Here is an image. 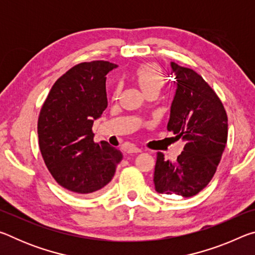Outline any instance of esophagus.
Masks as SVG:
<instances>
[{
	"label": "esophagus",
	"instance_id": "34e87169",
	"mask_svg": "<svg viewBox=\"0 0 255 255\" xmlns=\"http://www.w3.org/2000/svg\"><path fill=\"white\" fill-rule=\"evenodd\" d=\"M128 153L133 154V153H140L141 149L139 147H137V146H130V147H128Z\"/></svg>",
	"mask_w": 255,
	"mask_h": 255
}]
</instances>
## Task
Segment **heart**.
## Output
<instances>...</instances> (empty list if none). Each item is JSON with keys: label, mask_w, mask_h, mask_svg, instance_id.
Listing matches in <instances>:
<instances>
[{"label": "heart", "mask_w": 255, "mask_h": 255, "mask_svg": "<svg viewBox=\"0 0 255 255\" xmlns=\"http://www.w3.org/2000/svg\"><path fill=\"white\" fill-rule=\"evenodd\" d=\"M137 83L145 93L158 91L165 84V77L161 68L155 64H144L133 73Z\"/></svg>", "instance_id": "b5f03b06"}]
</instances>
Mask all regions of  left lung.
Returning a JSON list of instances; mask_svg holds the SVG:
<instances>
[{"label":"left lung","mask_w":255,"mask_h":255,"mask_svg":"<svg viewBox=\"0 0 255 255\" xmlns=\"http://www.w3.org/2000/svg\"><path fill=\"white\" fill-rule=\"evenodd\" d=\"M176 86L167 130L184 141L175 162L157 153L155 190L163 195L196 196L213 179L227 141V115L208 83L191 68L171 62Z\"/></svg>","instance_id":"left-lung-1"}]
</instances>
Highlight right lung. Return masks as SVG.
Wrapping results in <instances>:
<instances>
[{
	"mask_svg": "<svg viewBox=\"0 0 255 255\" xmlns=\"http://www.w3.org/2000/svg\"><path fill=\"white\" fill-rule=\"evenodd\" d=\"M118 67L106 60L77 64L55 82L38 118L39 147L59 185L88 195L114 178L123 153L94 143L92 126L108 106L106 75Z\"/></svg>",
	"mask_w": 255,
	"mask_h": 255,
	"instance_id": "add662e5",
	"label": "right lung"
}]
</instances>
